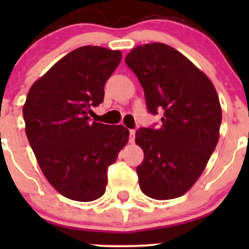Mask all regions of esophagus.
<instances>
[{
	"label": "esophagus",
	"instance_id": "obj_1",
	"mask_svg": "<svg viewBox=\"0 0 249 249\" xmlns=\"http://www.w3.org/2000/svg\"><path fill=\"white\" fill-rule=\"evenodd\" d=\"M129 142L134 143L135 142V130H130L129 131Z\"/></svg>",
	"mask_w": 249,
	"mask_h": 249
}]
</instances>
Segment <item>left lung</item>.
<instances>
[{"instance_id": "8db88e82", "label": "left lung", "mask_w": 249, "mask_h": 249, "mask_svg": "<svg viewBox=\"0 0 249 249\" xmlns=\"http://www.w3.org/2000/svg\"><path fill=\"white\" fill-rule=\"evenodd\" d=\"M139 78L150 114L160 126L141 127L136 141L144 153L136 167L147 196H182L205 170L219 140L222 108L212 82L175 48L164 43L139 46L125 57Z\"/></svg>"}]
</instances>
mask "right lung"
<instances>
[{
    "label": "right lung",
    "instance_id": "add662e5",
    "mask_svg": "<svg viewBox=\"0 0 249 249\" xmlns=\"http://www.w3.org/2000/svg\"><path fill=\"white\" fill-rule=\"evenodd\" d=\"M122 60L119 50L77 48L31 87L22 107L25 130L48 182L67 199L94 201L105 194L108 167L129 141L123 125L91 122L105 84Z\"/></svg>",
    "mask_w": 249,
    "mask_h": 249
}]
</instances>
